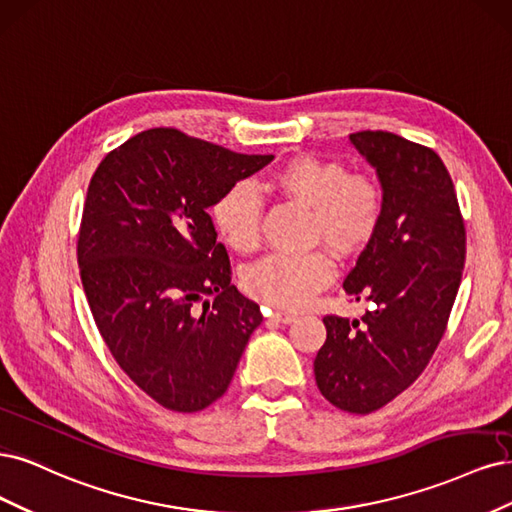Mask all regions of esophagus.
Here are the masks:
<instances>
[{"label":"esophagus","instance_id":"34e87169","mask_svg":"<svg viewBox=\"0 0 512 512\" xmlns=\"http://www.w3.org/2000/svg\"><path fill=\"white\" fill-rule=\"evenodd\" d=\"M295 312H291V310H270V319L272 321H278V323H291V321H295Z\"/></svg>","mask_w":512,"mask_h":512}]
</instances>
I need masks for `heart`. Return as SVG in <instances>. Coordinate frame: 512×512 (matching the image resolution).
Masks as SVG:
<instances>
[{
  "instance_id": "obj_1",
  "label": "heart",
  "mask_w": 512,
  "mask_h": 512,
  "mask_svg": "<svg viewBox=\"0 0 512 512\" xmlns=\"http://www.w3.org/2000/svg\"><path fill=\"white\" fill-rule=\"evenodd\" d=\"M261 189L308 210L306 242L325 244L336 257L359 253L383 219V189L370 174L349 172L342 161L295 155L261 178ZM214 229L236 253H253L261 240V202L244 183L225 189L210 208ZM323 251L270 255L244 274L257 300L278 308H300L332 280Z\"/></svg>"
}]
</instances>
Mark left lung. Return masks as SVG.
<instances>
[{
  "label": "left lung",
  "mask_w": 512,
  "mask_h": 512,
  "mask_svg": "<svg viewBox=\"0 0 512 512\" xmlns=\"http://www.w3.org/2000/svg\"><path fill=\"white\" fill-rule=\"evenodd\" d=\"M353 146L376 168L383 219L344 280L361 319L325 315L315 357L323 398L370 415L417 381L447 329L466 261V227L442 159L391 131H355Z\"/></svg>",
  "instance_id": "obj_1"
}]
</instances>
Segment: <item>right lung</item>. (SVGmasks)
Listing matches in <instances>:
<instances>
[{
    "label": "right lung",
    "mask_w": 512,
    "mask_h": 512,
    "mask_svg": "<svg viewBox=\"0 0 512 512\" xmlns=\"http://www.w3.org/2000/svg\"><path fill=\"white\" fill-rule=\"evenodd\" d=\"M272 159L155 127L110 151L91 178L78 232L82 287L112 357L163 408L217 402L263 319L232 285L206 210ZM208 294L212 305L201 301Z\"/></svg>",
    "instance_id": "right-lung-1"
}]
</instances>
